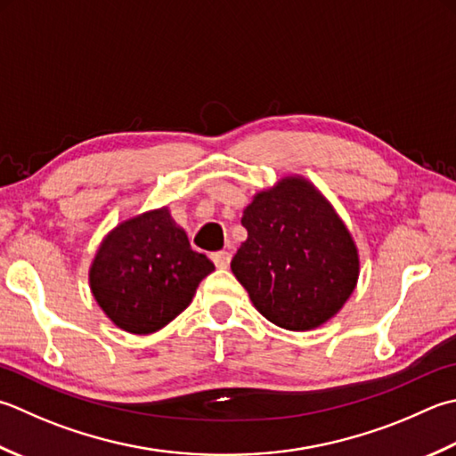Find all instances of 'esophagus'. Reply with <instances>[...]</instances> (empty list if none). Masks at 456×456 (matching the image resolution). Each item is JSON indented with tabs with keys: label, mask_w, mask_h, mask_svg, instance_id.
Returning a JSON list of instances; mask_svg holds the SVG:
<instances>
[{
	"label": "esophagus",
	"mask_w": 456,
	"mask_h": 456,
	"mask_svg": "<svg viewBox=\"0 0 456 456\" xmlns=\"http://www.w3.org/2000/svg\"><path fill=\"white\" fill-rule=\"evenodd\" d=\"M211 261H213V265L217 266V269H227L229 263H231V253H227V251L213 253L211 255Z\"/></svg>",
	"instance_id": "esophagus-1"
}]
</instances>
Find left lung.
Listing matches in <instances>:
<instances>
[{
  "mask_svg": "<svg viewBox=\"0 0 456 456\" xmlns=\"http://www.w3.org/2000/svg\"><path fill=\"white\" fill-rule=\"evenodd\" d=\"M247 240L231 271L273 324L305 332L338 314L360 274L350 231L322 193L284 177L243 211Z\"/></svg>",
  "mask_w": 456,
  "mask_h": 456,
  "instance_id": "8db88e82",
  "label": "left lung"
}]
</instances>
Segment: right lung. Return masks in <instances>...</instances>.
<instances>
[{"label":"right lung","instance_id":"add662e5","mask_svg":"<svg viewBox=\"0 0 456 456\" xmlns=\"http://www.w3.org/2000/svg\"><path fill=\"white\" fill-rule=\"evenodd\" d=\"M213 271L164 208L124 221L106 235L91 266V290L116 326L151 334L190 306L195 289Z\"/></svg>","mask_w":456,"mask_h":456}]
</instances>
